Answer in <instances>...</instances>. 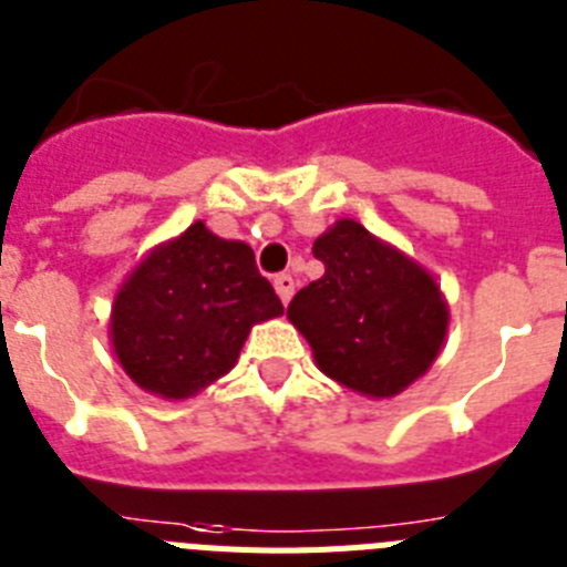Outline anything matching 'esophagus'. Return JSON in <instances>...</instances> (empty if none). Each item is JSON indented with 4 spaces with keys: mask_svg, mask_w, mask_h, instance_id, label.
Instances as JSON below:
<instances>
[{
    "mask_svg": "<svg viewBox=\"0 0 567 567\" xmlns=\"http://www.w3.org/2000/svg\"><path fill=\"white\" fill-rule=\"evenodd\" d=\"M274 288H277L282 305H288L290 297H293V277H290V274H279V277L274 279Z\"/></svg>",
    "mask_w": 567,
    "mask_h": 567,
    "instance_id": "obj_1",
    "label": "esophagus"
}]
</instances>
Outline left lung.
Returning <instances> with one entry per match:
<instances>
[{
	"mask_svg": "<svg viewBox=\"0 0 567 567\" xmlns=\"http://www.w3.org/2000/svg\"><path fill=\"white\" fill-rule=\"evenodd\" d=\"M313 256L324 277L290 299L288 319L319 371L373 400L402 393L445 342L447 302L436 279L353 219L324 230Z\"/></svg>",
	"mask_w": 567,
	"mask_h": 567,
	"instance_id": "8db88e82",
	"label": "left lung"
}]
</instances>
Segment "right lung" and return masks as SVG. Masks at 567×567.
Wrapping results in <instances>:
<instances>
[{"label": "right lung", "instance_id": "add662e5", "mask_svg": "<svg viewBox=\"0 0 567 567\" xmlns=\"http://www.w3.org/2000/svg\"><path fill=\"white\" fill-rule=\"evenodd\" d=\"M282 313L250 245L194 223L142 259L113 299L125 373L162 400H188L230 371L256 322Z\"/></svg>", "mask_w": 567, "mask_h": 567}]
</instances>
